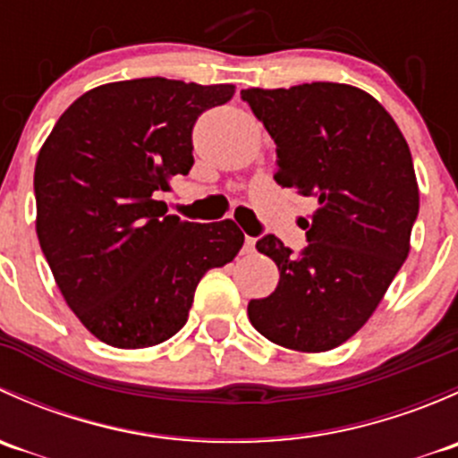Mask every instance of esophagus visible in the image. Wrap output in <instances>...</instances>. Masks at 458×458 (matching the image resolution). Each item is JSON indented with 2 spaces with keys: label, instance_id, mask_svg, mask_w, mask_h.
<instances>
[{
  "label": "esophagus",
  "instance_id": "34e87169",
  "mask_svg": "<svg viewBox=\"0 0 458 458\" xmlns=\"http://www.w3.org/2000/svg\"><path fill=\"white\" fill-rule=\"evenodd\" d=\"M243 252H246V255H250V252H255V239L246 237V242H243Z\"/></svg>",
  "mask_w": 458,
  "mask_h": 458
}]
</instances>
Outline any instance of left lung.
I'll return each mask as SVG.
<instances>
[{"mask_svg": "<svg viewBox=\"0 0 458 458\" xmlns=\"http://www.w3.org/2000/svg\"><path fill=\"white\" fill-rule=\"evenodd\" d=\"M242 99L276 143L275 182L318 203L299 255L275 234L257 242L279 285L252 299L248 317L272 344L326 352L361 330L408 257L419 215L412 155L361 88L312 81L248 88Z\"/></svg>", "mask_w": 458, "mask_h": 458, "instance_id": "1", "label": "left lung"}]
</instances>
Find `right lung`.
<instances>
[{"mask_svg": "<svg viewBox=\"0 0 458 458\" xmlns=\"http://www.w3.org/2000/svg\"><path fill=\"white\" fill-rule=\"evenodd\" d=\"M233 84L114 81L68 106L35 165L37 237L77 318L113 348H150L188 321L197 284L243 246L234 221L192 224L157 201L191 173L192 126Z\"/></svg>", "mask_w": 458, "mask_h": 458, "instance_id": "add662e5", "label": "right lung"}]
</instances>
